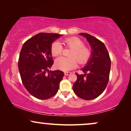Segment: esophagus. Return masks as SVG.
<instances>
[{
  "label": "esophagus",
  "mask_w": 131,
  "mask_h": 131,
  "mask_svg": "<svg viewBox=\"0 0 131 131\" xmlns=\"http://www.w3.org/2000/svg\"><path fill=\"white\" fill-rule=\"evenodd\" d=\"M64 75L67 76V75H69L71 74V72H64Z\"/></svg>",
  "instance_id": "1"
}]
</instances>
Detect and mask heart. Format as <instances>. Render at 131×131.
<instances>
[{
    "instance_id": "heart-1",
    "label": "heart",
    "mask_w": 131,
    "mask_h": 131,
    "mask_svg": "<svg viewBox=\"0 0 131 131\" xmlns=\"http://www.w3.org/2000/svg\"><path fill=\"white\" fill-rule=\"evenodd\" d=\"M63 42L67 48L72 49L69 56L71 57H60L55 61V67L59 70L67 71L75 69L79 63L81 65L86 64L90 60L92 52L90 48L84 46V42L77 37L68 38L64 39ZM63 46L59 41L51 43L50 51L54 57L62 53Z\"/></svg>"
}]
</instances>
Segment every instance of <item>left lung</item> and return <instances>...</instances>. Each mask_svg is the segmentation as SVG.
I'll return each mask as SVG.
<instances>
[{
    "instance_id": "1",
    "label": "left lung",
    "mask_w": 131,
    "mask_h": 131,
    "mask_svg": "<svg viewBox=\"0 0 131 131\" xmlns=\"http://www.w3.org/2000/svg\"><path fill=\"white\" fill-rule=\"evenodd\" d=\"M86 38L92 49V56L81 69L85 73H75L77 79L73 85L74 93L80 98L91 100L96 98L105 89L109 81L111 59L104 43L88 34L81 33Z\"/></svg>"
}]
</instances>
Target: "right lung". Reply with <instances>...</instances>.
<instances>
[{
    "mask_svg": "<svg viewBox=\"0 0 131 131\" xmlns=\"http://www.w3.org/2000/svg\"><path fill=\"white\" fill-rule=\"evenodd\" d=\"M61 35L39 33L27 40L19 56L18 66L21 79L26 90L39 99H47L58 91L64 73L49 71L54 63L50 48Z\"/></svg>",
    "mask_w": 131,
    "mask_h": 131,
    "instance_id": "1",
    "label": "right lung"
}]
</instances>
